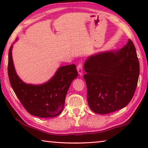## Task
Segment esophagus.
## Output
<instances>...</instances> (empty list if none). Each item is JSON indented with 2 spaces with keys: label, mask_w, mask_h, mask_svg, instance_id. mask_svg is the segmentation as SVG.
Here are the masks:
<instances>
[{
  "label": "esophagus",
  "mask_w": 148,
  "mask_h": 148,
  "mask_svg": "<svg viewBox=\"0 0 148 148\" xmlns=\"http://www.w3.org/2000/svg\"><path fill=\"white\" fill-rule=\"evenodd\" d=\"M77 71L78 72V74L80 76H82V73H83V66H82V64H79L77 66Z\"/></svg>",
  "instance_id": "1"
}]
</instances>
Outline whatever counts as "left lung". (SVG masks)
I'll list each match as a JSON object with an SVG mask.
<instances>
[{
    "instance_id": "obj_1",
    "label": "left lung",
    "mask_w": 148,
    "mask_h": 148,
    "mask_svg": "<svg viewBox=\"0 0 148 148\" xmlns=\"http://www.w3.org/2000/svg\"><path fill=\"white\" fill-rule=\"evenodd\" d=\"M84 68L87 102L95 113H112L131 101L138 80L140 65L131 40L119 50L89 56Z\"/></svg>"
}]
</instances>
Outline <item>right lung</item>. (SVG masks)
<instances>
[{
  "mask_svg": "<svg viewBox=\"0 0 148 148\" xmlns=\"http://www.w3.org/2000/svg\"><path fill=\"white\" fill-rule=\"evenodd\" d=\"M12 45L8 53V73L11 86L27 112L39 117H53L61 113L72 82L77 76L76 65L59 67L54 76L40 85L28 84L17 76L12 59Z\"/></svg>",
  "mask_w": 148,
  "mask_h": 148,
  "instance_id": "add662e5",
  "label": "right lung"
}]
</instances>
